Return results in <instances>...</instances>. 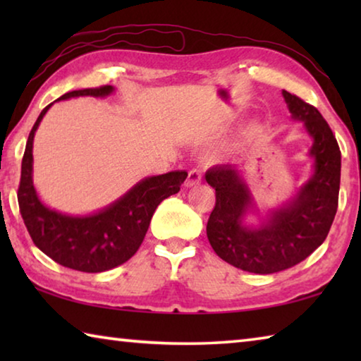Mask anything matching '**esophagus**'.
I'll use <instances>...</instances> for the list:
<instances>
[{"label": "esophagus", "instance_id": "obj_1", "mask_svg": "<svg viewBox=\"0 0 361 361\" xmlns=\"http://www.w3.org/2000/svg\"><path fill=\"white\" fill-rule=\"evenodd\" d=\"M202 181V173L199 172V170H191V172L188 173V178H186V181H185V186L186 188H194V186H197L199 183Z\"/></svg>", "mask_w": 361, "mask_h": 361}]
</instances>
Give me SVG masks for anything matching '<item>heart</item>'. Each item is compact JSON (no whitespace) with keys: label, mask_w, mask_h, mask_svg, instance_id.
<instances>
[{"label":"heart","mask_w":361,"mask_h":361,"mask_svg":"<svg viewBox=\"0 0 361 361\" xmlns=\"http://www.w3.org/2000/svg\"><path fill=\"white\" fill-rule=\"evenodd\" d=\"M252 132H255V127H253V129H250V133H252Z\"/></svg>","instance_id":"b5f03b06"}]
</instances>
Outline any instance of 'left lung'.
<instances>
[{"mask_svg": "<svg viewBox=\"0 0 361 361\" xmlns=\"http://www.w3.org/2000/svg\"><path fill=\"white\" fill-rule=\"evenodd\" d=\"M291 119L302 122L312 140L307 156L312 175L290 200L264 215L245 180V167L224 164L207 170L216 204L207 223V237L219 258L242 271L274 274L296 266L326 239L338 210L341 151L319 109L283 90ZM259 218L252 225L247 216Z\"/></svg>", "mask_w": 361, "mask_h": 361, "instance_id": "1", "label": "left lung"}]
</instances>
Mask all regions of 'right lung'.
Masks as SVG:
<instances>
[{
	"label": "right lung",
	"mask_w": 361,
	"mask_h": 361,
	"mask_svg": "<svg viewBox=\"0 0 361 361\" xmlns=\"http://www.w3.org/2000/svg\"><path fill=\"white\" fill-rule=\"evenodd\" d=\"M113 92V85H103L99 89L73 90L56 102L76 97L105 99ZM54 103L42 109L27 140L17 192L20 215L35 245L59 264L81 272L109 271L137 253L157 205L180 191L188 172L175 170L146 176L114 202L87 215H71L51 209L39 199L33 185V140Z\"/></svg>",
	"instance_id": "add662e5"
}]
</instances>
